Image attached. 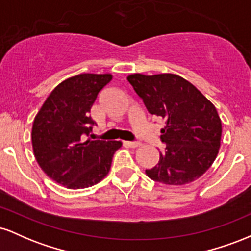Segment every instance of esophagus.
<instances>
[{"label": "esophagus", "mask_w": 251, "mask_h": 251, "mask_svg": "<svg viewBox=\"0 0 251 251\" xmlns=\"http://www.w3.org/2000/svg\"><path fill=\"white\" fill-rule=\"evenodd\" d=\"M125 144L128 146V148H132V149L139 148V146L142 145V143H139V142H126Z\"/></svg>", "instance_id": "obj_1"}]
</instances>
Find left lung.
I'll list each match as a JSON object with an SVG mask.
<instances>
[{"instance_id":"1","label":"left lung","mask_w":251,"mask_h":251,"mask_svg":"<svg viewBox=\"0 0 251 251\" xmlns=\"http://www.w3.org/2000/svg\"><path fill=\"white\" fill-rule=\"evenodd\" d=\"M128 82L153 116L165 120L160 139L166 144L159 162L146 170L155 181L184 185L205 174L221 146L217 109L197 88L177 74H129Z\"/></svg>"}]
</instances>
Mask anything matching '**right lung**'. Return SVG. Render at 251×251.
Returning <instances> with one entry per match:
<instances>
[{
  "label": "right lung",
  "instance_id": "obj_1",
  "mask_svg": "<svg viewBox=\"0 0 251 251\" xmlns=\"http://www.w3.org/2000/svg\"><path fill=\"white\" fill-rule=\"evenodd\" d=\"M112 74L82 73L56 86L37 112L31 144L37 164L67 189H85L102 180L122 142H83L94 122L88 116Z\"/></svg>",
  "mask_w": 251,
  "mask_h": 251
}]
</instances>
